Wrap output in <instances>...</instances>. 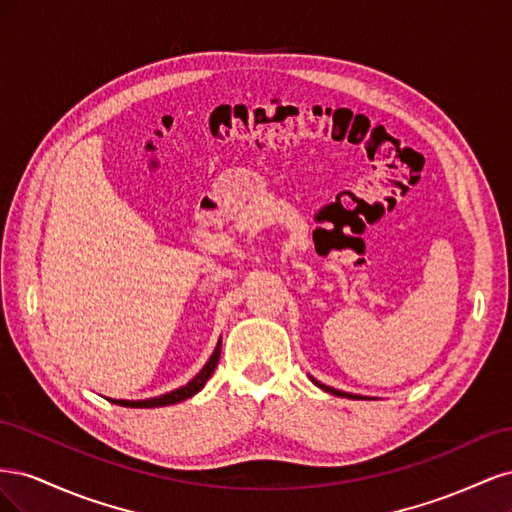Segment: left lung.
Listing matches in <instances>:
<instances>
[{
    "label": "left lung",
    "mask_w": 512,
    "mask_h": 512,
    "mask_svg": "<svg viewBox=\"0 0 512 512\" xmlns=\"http://www.w3.org/2000/svg\"><path fill=\"white\" fill-rule=\"evenodd\" d=\"M312 382H316L314 378H312ZM316 386H320L322 391H327V393H333V395H337V397H350V399H363L361 395H352V393H344V391H337V389H333V386H324L322 382H316Z\"/></svg>",
    "instance_id": "1"
}]
</instances>
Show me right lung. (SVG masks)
Segmentation results:
<instances>
[{
    "instance_id": "1",
    "label": "right lung",
    "mask_w": 512,
    "mask_h": 512,
    "mask_svg": "<svg viewBox=\"0 0 512 512\" xmlns=\"http://www.w3.org/2000/svg\"><path fill=\"white\" fill-rule=\"evenodd\" d=\"M220 350H222V337L218 346H215L211 359L205 363V367L198 371V374L185 384V386H179V389L170 391L166 395H160V397H151V399H138V401H130V399H111L113 404L117 406H126V408H160V406H173V404H179V401L188 399L192 395H196L203 386L207 384V380L211 378V374L215 371V365H218L220 361Z\"/></svg>"
}]
</instances>
